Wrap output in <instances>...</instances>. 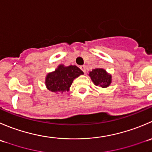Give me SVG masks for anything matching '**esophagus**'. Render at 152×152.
Returning <instances> with one entry per match:
<instances>
[{
	"label": "esophagus",
	"mask_w": 152,
	"mask_h": 152,
	"mask_svg": "<svg viewBox=\"0 0 152 152\" xmlns=\"http://www.w3.org/2000/svg\"><path fill=\"white\" fill-rule=\"evenodd\" d=\"M80 69L81 70H82V71L84 72V73H86V66L85 65H82V66H81L80 67Z\"/></svg>",
	"instance_id": "esophagus-1"
}]
</instances>
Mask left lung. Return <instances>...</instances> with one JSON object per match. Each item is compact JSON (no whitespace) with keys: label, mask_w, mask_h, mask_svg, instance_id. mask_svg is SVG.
Returning a JSON list of instances; mask_svg holds the SVG:
<instances>
[{"label":"left lung","mask_w":152,"mask_h":152,"mask_svg":"<svg viewBox=\"0 0 152 152\" xmlns=\"http://www.w3.org/2000/svg\"><path fill=\"white\" fill-rule=\"evenodd\" d=\"M88 76L91 77L94 84L96 86H99L102 88L109 87L112 82L111 74L107 73L103 68H96L89 72Z\"/></svg>","instance_id":"obj_1"}]
</instances>
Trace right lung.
Instances as JSON below:
<instances>
[{
    "instance_id": "obj_1",
    "label": "right lung",
    "mask_w": 152,
    "mask_h": 152,
    "mask_svg": "<svg viewBox=\"0 0 152 152\" xmlns=\"http://www.w3.org/2000/svg\"><path fill=\"white\" fill-rule=\"evenodd\" d=\"M84 73L76 65L64 66L59 64L54 71L48 73L45 77V85L53 93L69 91L73 81Z\"/></svg>"
}]
</instances>
